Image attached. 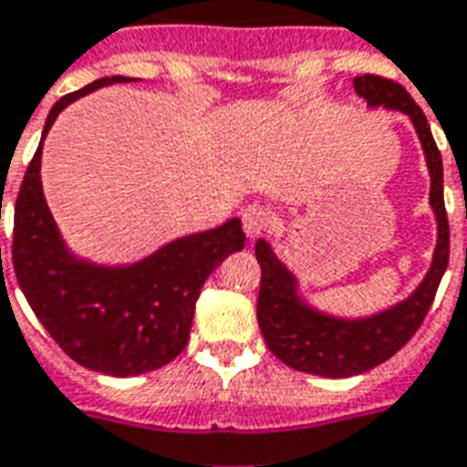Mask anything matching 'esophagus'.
I'll use <instances>...</instances> for the list:
<instances>
[{
    "mask_svg": "<svg viewBox=\"0 0 467 467\" xmlns=\"http://www.w3.org/2000/svg\"><path fill=\"white\" fill-rule=\"evenodd\" d=\"M241 219H244V231L248 234L251 238H258L263 231L273 223L275 214L273 209L265 207V204H260V202H253V204H248V207L244 209V214H241Z\"/></svg>",
    "mask_w": 467,
    "mask_h": 467,
    "instance_id": "esophagus-1",
    "label": "esophagus"
}]
</instances>
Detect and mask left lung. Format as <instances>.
Returning a JSON list of instances; mask_svg holds the SVG:
<instances>
[{
    "label": "left lung",
    "mask_w": 467,
    "mask_h": 467,
    "mask_svg": "<svg viewBox=\"0 0 467 467\" xmlns=\"http://www.w3.org/2000/svg\"><path fill=\"white\" fill-rule=\"evenodd\" d=\"M358 97L368 107L402 111L417 129L424 148L426 168L431 175L429 204L436 216V248L429 273L410 297L370 317L343 319L305 302L299 295L297 277L277 258L265 238L255 244L260 263L258 324L267 348L275 358L295 370L321 378H353L392 358L421 327L436 290L448 267V216L443 204V162L431 136L429 121L419 104L402 85L378 75H360L353 79Z\"/></svg>",
    "instance_id": "obj_1"
}]
</instances>
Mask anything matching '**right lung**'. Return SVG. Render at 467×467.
<instances>
[{"label": "right lung", "mask_w": 467, "mask_h": 467, "mask_svg": "<svg viewBox=\"0 0 467 467\" xmlns=\"http://www.w3.org/2000/svg\"><path fill=\"white\" fill-rule=\"evenodd\" d=\"M133 79H95L53 104L14 209L12 260L24 297L75 363L114 378L155 370L182 353L202 285L223 258L245 245L238 216L175 238L129 265H99L65 245L43 197V140L67 104L99 87Z\"/></svg>", "instance_id": "1"}]
</instances>
